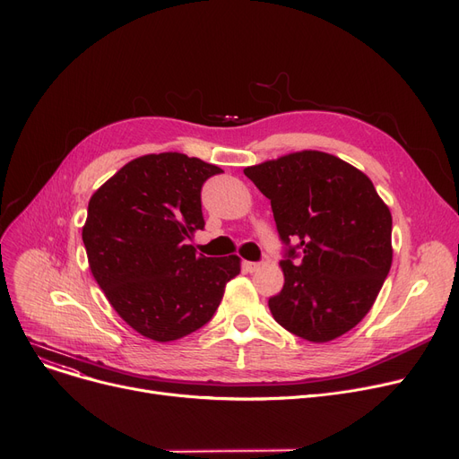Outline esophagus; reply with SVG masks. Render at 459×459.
Returning <instances> with one entry per match:
<instances>
[{
	"instance_id": "obj_1",
	"label": "esophagus",
	"mask_w": 459,
	"mask_h": 459,
	"mask_svg": "<svg viewBox=\"0 0 459 459\" xmlns=\"http://www.w3.org/2000/svg\"><path fill=\"white\" fill-rule=\"evenodd\" d=\"M244 266H246L247 273H255V270H259V268H261V263H251V261H246V263H244Z\"/></svg>"
}]
</instances>
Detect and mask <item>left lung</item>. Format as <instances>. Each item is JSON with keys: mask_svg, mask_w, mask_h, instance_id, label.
Instances as JSON below:
<instances>
[{"mask_svg": "<svg viewBox=\"0 0 459 459\" xmlns=\"http://www.w3.org/2000/svg\"><path fill=\"white\" fill-rule=\"evenodd\" d=\"M244 174L270 200L285 244V283L268 299L270 312L308 342L342 336L368 314L392 268L389 208L361 169L329 152H291Z\"/></svg>", "mask_w": 459, "mask_h": 459, "instance_id": "1", "label": "left lung"}]
</instances>
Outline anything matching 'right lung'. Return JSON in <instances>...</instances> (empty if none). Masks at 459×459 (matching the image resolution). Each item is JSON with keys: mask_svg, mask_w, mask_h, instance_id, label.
I'll return each mask as SVG.
<instances>
[{"mask_svg": "<svg viewBox=\"0 0 459 459\" xmlns=\"http://www.w3.org/2000/svg\"><path fill=\"white\" fill-rule=\"evenodd\" d=\"M223 169L183 152L143 155L91 196L82 244L115 312L155 342H172L213 317L240 257L198 255L200 191Z\"/></svg>", "mask_w": 459, "mask_h": 459, "instance_id": "1", "label": "right lung"}]
</instances>
